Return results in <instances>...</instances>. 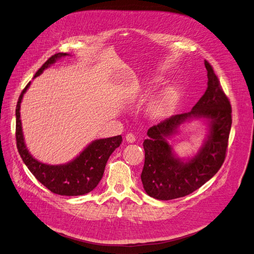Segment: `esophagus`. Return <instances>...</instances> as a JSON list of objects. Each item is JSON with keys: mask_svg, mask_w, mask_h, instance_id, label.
I'll return each mask as SVG.
<instances>
[{"mask_svg": "<svg viewBox=\"0 0 254 254\" xmlns=\"http://www.w3.org/2000/svg\"><path fill=\"white\" fill-rule=\"evenodd\" d=\"M126 141H127V143H133L134 141H136V137H134L133 133L129 132V133H127V136H126Z\"/></svg>", "mask_w": 254, "mask_h": 254, "instance_id": "1", "label": "esophagus"}]
</instances>
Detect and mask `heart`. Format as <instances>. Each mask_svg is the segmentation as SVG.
I'll use <instances>...</instances> for the list:
<instances>
[{
	"mask_svg": "<svg viewBox=\"0 0 254 254\" xmlns=\"http://www.w3.org/2000/svg\"><path fill=\"white\" fill-rule=\"evenodd\" d=\"M158 83L157 80L151 79L143 82L142 84L136 87L133 90V96H141L148 92L150 89L154 88ZM178 99V93L174 88H166L164 89L158 97L152 102L148 107V114L153 120H159L170 114L175 108L176 102Z\"/></svg>",
	"mask_w": 254,
	"mask_h": 254,
	"instance_id": "obj_1",
	"label": "heart"
}]
</instances>
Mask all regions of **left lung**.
Returning a JSON list of instances; mask_svg holds the SVG:
<instances>
[{
  "label": "left lung",
  "mask_w": 254,
  "mask_h": 254,
  "mask_svg": "<svg viewBox=\"0 0 254 254\" xmlns=\"http://www.w3.org/2000/svg\"><path fill=\"white\" fill-rule=\"evenodd\" d=\"M207 89L190 112L173 115L151 127L143 143L145 163L141 175L146 193L158 200L189 195L209 181L223 165L232 126V108L212 66L204 61ZM206 119L208 138L196 156L184 161L175 154L167 138L191 119Z\"/></svg>",
  "instance_id": "left-lung-1"
}]
</instances>
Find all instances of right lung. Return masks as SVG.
Masks as SVG:
<instances>
[{"label": "right lung", "mask_w": 254, "mask_h": 254, "mask_svg": "<svg viewBox=\"0 0 254 254\" xmlns=\"http://www.w3.org/2000/svg\"><path fill=\"white\" fill-rule=\"evenodd\" d=\"M68 55L57 53L50 57L37 71L35 77L39 76L61 57ZM29 86L30 81L21 92L16 106V145L23 162L36 179L55 194L79 196L93 191L103 177L109 156L117 147L121 146L123 142L122 136L93 141L77 157L68 163L50 165L37 160L26 148L20 120V103Z\"/></svg>", "instance_id": "right-lung-1"}]
</instances>
